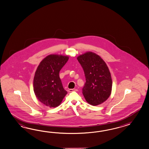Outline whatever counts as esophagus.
I'll list each match as a JSON object with an SVG mask.
<instances>
[{
  "mask_svg": "<svg viewBox=\"0 0 149 149\" xmlns=\"http://www.w3.org/2000/svg\"><path fill=\"white\" fill-rule=\"evenodd\" d=\"M69 92H72L73 91H77V89H69L68 90Z\"/></svg>",
  "mask_w": 149,
  "mask_h": 149,
  "instance_id": "1",
  "label": "esophagus"
}]
</instances>
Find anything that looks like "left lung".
Returning <instances> with one entry per match:
<instances>
[{
    "label": "left lung",
    "instance_id": "obj_1",
    "mask_svg": "<svg viewBox=\"0 0 149 149\" xmlns=\"http://www.w3.org/2000/svg\"><path fill=\"white\" fill-rule=\"evenodd\" d=\"M85 72L82 94L86 101L97 106L105 102L112 91V80L105 61L94 52H88L77 57Z\"/></svg>",
    "mask_w": 149,
    "mask_h": 149
}]
</instances>
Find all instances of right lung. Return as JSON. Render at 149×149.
I'll return each instance as SVG.
<instances>
[{
	"label": "right lung",
	"instance_id": "add662e5",
	"mask_svg": "<svg viewBox=\"0 0 149 149\" xmlns=\"http://www.w3.org/2000/svg\"><path fill=\"white\" fill-rule=\"evenodd\" d=\"M68 59V56L49 55L37 68L33 82L34 93L37 99L48 107L59 106L67 94L63 87L59 72Z\"/></svg>",
	"mask_w": 149,
	"mask_h": 149
}]
</instances>
